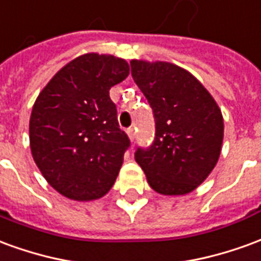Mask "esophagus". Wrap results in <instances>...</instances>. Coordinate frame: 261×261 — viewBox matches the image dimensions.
I'll return each mask as SVG.
<instances>
[{"mask_svg":"<svg viewBox=\"0 0 261 261\" xmlns=\"http://www.w3.org/2000/svg\"><path fill=\"white\" fill-rule=\"evenodd\" d=\"M127 134H128V137H130L131 141H134L136 140V130L134 128H127Z\"/></svg>","mask_w":261,"mask_h":261,"instance_id":"34e87169","label":"esophagus"}]
</instances>
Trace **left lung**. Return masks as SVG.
Masks as SVG:
<instances>
[{
	"label": "left lung",
	"mask_w": 261,
	"mask_h": 261,
	"mask_svg": "<svg viewBox=\"0 0 261 261\" xmlns=\"http://www.w3.org/2000/svg\"><path fill=\"white\" fill-rule=\"evenodd\" d=\"M131 75L152 109L155 138L136 149L149 186L165 196L193 192L221 153L224 120L214 97L189 71L175 64L133 60Z\"/></svg>",
	"instance_id": "left-lung-1"
}]
</instances>
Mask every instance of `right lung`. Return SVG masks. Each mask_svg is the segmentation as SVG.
<instances>
[{"label": "right lung", "instance_id": "obj_1", "mask_svg": "<svg viewBox=\"0 0 261 261\" xmlns=\"http://www.w3.org/2000/svg\"><path fill=\"white\" fill-rule=\"evenodd\" d=\"M128 72L125 60L84 54L60 69L37 96L29 123L32 155L60 194L89 201L114 185L131 142L109 91Z\"/></svg>", "mask_w": 261, "mask_h": 261}]
</instances>
